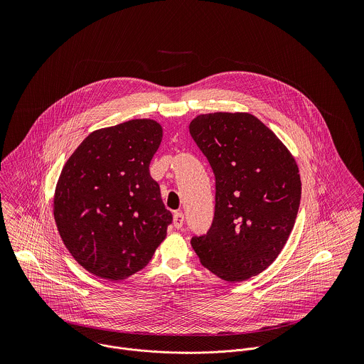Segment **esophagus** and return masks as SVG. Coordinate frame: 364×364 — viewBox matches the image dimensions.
Listing matches in <instances>:
<instances>
[{
  "label": "esophagus",
  "instance_id": "1",
  "mask_svg": "<svg viewBox=\"0 0 364 364\" xmlns=\"http://www.w3.org/2000/svg\"><path fill=\"white\" fill-rule=\"evenodd\" d=\"M183 221H185V217H183V213L182 211H175L173 214V227L175 228H182L183 225Z\"/></svg>",
  "mask_w": 364,
  "mask_h": 364
}]
</instances>
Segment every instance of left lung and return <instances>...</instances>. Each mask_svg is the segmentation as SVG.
I'll list each match as a JSON object with an SVG mask.
<instances>
[{"mask_svg":"<svg viewBox=\"0 0 364 364\" xmlns=\"http://www.w3.org/2000/svg\"><path fill=\"white\" fill-rule=\"evenodd\" d=\"M189 132L215 178L211 227L191 244L211 273L247 280L270 266L289 240L301 199L299 166L250 113L199 114Z\"/></svg>","mask_w":364,"mask_h":364,"instance_id":"1","label":"left lung"}]
</instances>
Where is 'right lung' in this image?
<instances>
[{
	"label": "right lung",
	"mask_w": 364,
	"mask_h": 364,
	"mask_svg": "<svg viewBox=\"0 0 364 364\" xmlns=\"http://www.w3.org/2000/svg\"><path fill=\"white\" fill-rule=\"evenodd\" d=\"M161 140L156 120H129L91 133L61 171L57 230L73 258L95 276L134 274L166 235L172 214L149 169Z\"/></svg>",
	"instance_id": "right-lung-1"
}]
</instances>
